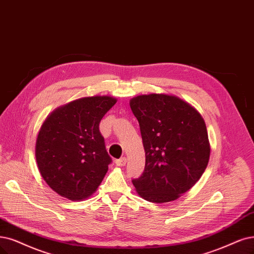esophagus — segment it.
Returning <instances> with one entry per match:
<instances>
[{
	"instance_id": "1",
	"label": "esophagus",
	"mask_w": 254,
	"mask_h": 254,
	"mask_svg": "<svg viewBox=\"0 0 254 254\" xmlns=\"http://www.w3.org/2000/svg\"><path fill=\"white\" fill-rule=\"evenodd\" d=\"M115 163H116L117 166H124V165H126V163H127V158L124 157V158L117 159V160L115 161Z\"/></svg>"
}]
</instances>
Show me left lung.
<instances>
[{"instance_id": "obj_1", "label": "left lung", "mask_w": 254, "mask_h": 254, "mask_svg": "<svg viewBox=\"0 0 254 254\" xmlns=\"http://www.w3.org/2000/svg\"><path fill=\"white\" fill-rule=\"evenodd\" d=\"M145 151V168L133 184L142 199L175 201L200 180L210 157L205 121L189 102L170 94L129 100Z\"/></svg>"}]
</instances>
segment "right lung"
<instances>
[{
  "instance_id": "right-lung-1",
  "label": "right lung",
  "mask_w": 254,
  "mask_h": 254,
  "mask_svg": "<svg viewBox=\"0 0 254 254\" xmlns=\"http://www.w3.org/2000/svg\"><path fill=\"white\" fill-rule=\"evenodd\" d=\"M116 101L108 95L82 97L55 109L43 122L35 143L37 168L64 198L88 199L106 176L111 158L99 122Z\"/></svg>"
}]
</instances>
